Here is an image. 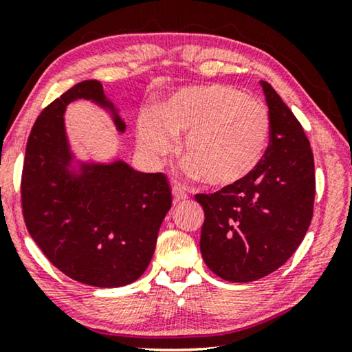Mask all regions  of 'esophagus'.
I'll list each match as a JSON object with an SVG mask.
<instances>
[{"label":"esophagus","mask_w":352,"mask_h":352,"mask_svg":"<svg viewBox=\"0 0 352 352\" xmlns=\"http://www.w3.org/2000/svg\"><path fill=\"white\" fill-rule=\"evenodd\" d=\"M171 192H173V199H175V204H179V201H182V200H186V199H187V194H186L184 190L181 189V187L173 186Z\"/></svg>","instance_id":"34e87169"}]
</instances>
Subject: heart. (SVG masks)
<instances>
[{"mask_svg": "<svg viewBox=\"0 0 352 352\" xmlns=\"http://www.w3.org/2000/svg\"><path fill=\"white\" fill-rule=\"evenodd\" d=\"M181 155L195 176L216 189L250 179L267 155L272 120L266 105L228 85L177 91L157 113L138 123L139 146L158 160L184 136Z\"/></svg>", "mask_w": 352, "mask_h": 352, "instance_id": "heart-1", "label": "heart"}]
</instances>
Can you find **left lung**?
<instances>
[{"mask_svg": "<svg viewBox=\"0 0 352 352\" xmlns=\"http://www.w3.org/2000/svg\"><path fill=\"white\" fill-rule=\"evenodd\" d=\"M261 86L272 120L261 166L240 186L195 195L205 211L201 256L229 282L258 280L283 266L305 239L314 211L309 139L276 89L267 81Z\"/></svg>", "mask_w": 352, "mask_h": 352, "instance_id": "8db88e82", "label": "left lung"}]
</instances>
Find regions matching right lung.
<instances>
[{"label":"right lung","mask_w":352,"mask_h":352,"mask_svg":"<svg viewBox=\"0 0 352 352\" xmlns=\"http://www.w3.org/2000/svg\"><path fill=\"white\" fill-rule=\"evenodd\" d=\"M91 99L112 110L98 80H86L51 102L33 124L21 179L23 221L45 256L67 277L112 288L138 280L155 252L171 189L162 173H139L124 162L81 163L69 170L72 152L64 126L67 104Z\"/></svg>","instance_id":"right-lung-1"}]
</instances>
